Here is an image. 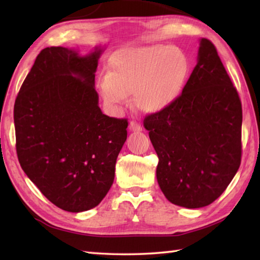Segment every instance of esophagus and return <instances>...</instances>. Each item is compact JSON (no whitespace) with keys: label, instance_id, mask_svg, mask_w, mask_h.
Segmentation results:
<instances>
[{"label":"esophagus","instance_id":"1","mask_svg":"<svg viewBox=\"0 0 260 260\" xmlns=\"http://www.w3.org/2000/svg\"><path fill=\"white\" fill-rule=\"evenodd\" d=\"M129 129L132 132H140L142 131V126L138 121H131L129 122Z\"/></svg>","mask_w":260,"mask_h":260}]
</instances>
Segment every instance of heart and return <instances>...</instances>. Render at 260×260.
<instances>
[{"mask_svg": "<svg viewBox=\"0 0 260 260\" xmlns=\"http://www.w3.org/2000/svg\"><path fill=\"white\" fill-rule=\"evenodd\" d=\"M189 73L187 57L171 46L136 47L117 52L98 87L105 104L119 110L133 95L135 108L155 114L179 98Z\"/></svg>", "mask_w": 260, "mask_h": 260, "instance_id": "1", "label": "heart"}]
</instances>
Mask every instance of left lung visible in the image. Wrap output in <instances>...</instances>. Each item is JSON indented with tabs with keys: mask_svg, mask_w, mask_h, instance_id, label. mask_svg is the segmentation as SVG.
<instances>
[{
	"mask_svg": "<svg viewBox=\"0 0 260 260\" xmlns=\"http://www.w3.org/2000/svg\"><path fill=\"white\" fill-rule=\"evenodd\" d=\"M143 125L159 159L158 184L171 203L203 208L226 190L241 164L242 104L212 42L202 39L181 95Z\"/></svg>",
	"mask_w": 260,
	"mask_h": 260,
	"instance_id": "left-lung-1",
	"label": "left lung"
}]
</instances>
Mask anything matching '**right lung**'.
Segmentation results:
<instances>
[{
  "mask_svg": "<svg viewBox=\"0 0 260 260\" xmlns=\"http://www.w3.org/2000/svg\"><path fill=\"white\" fill-rule=\"evenodd\" d=\"M101 52V47L86 56L45 48L15 102L21 169L52 204L69 212L101 203L127 139V119L105 116L99 107L94 86Z\"/></svg>",
  "mask_w": 260,
  "mask_h": 260,
  "instance_id": "1",
  "label": "right lung"
}]
</instances>
